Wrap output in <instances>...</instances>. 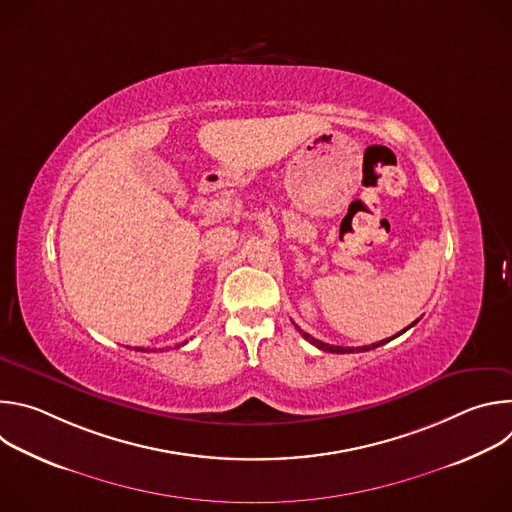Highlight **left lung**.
I'll return each mask as SVG.
<instances>
[{
	"label": "left lung",
	"instance_id": "8db88e82",
	"mask_svg": "<svg viewBox=\"0 0 512 512\" xmlns=\"http://www.w3.org/2000/svg\"><path fill=\"white\" fill-rule=\"evenodd\" d=\"M417 322H419V320H415L411 326H415ZM294 326H296V324H294ZM411 326H407L405 330H409ZM296 328H298V332H300V334H302V336H304V338H306L310 344H314L316 348H320V350H326V352H336V354H348V352H367V350H373V348H377V346H383V344L391 342L393 338H397L399 334H403V332H405V330H403V332L395 334L393 338H385V340H381V342H375V344H369V346H356V348H354V346H334V344H326V342H322V340H318V338L310 336L308 332H304L300 326H296Z\"/></svg>",
	"mask_w": 512,
	"mask_h": 512
}]
</instances>
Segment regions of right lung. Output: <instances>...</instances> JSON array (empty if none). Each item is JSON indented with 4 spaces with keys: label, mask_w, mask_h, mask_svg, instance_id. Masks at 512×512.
<instances>
[{
    "label": "right lung",
    "mask_w": 512,
    "mask_h": 512,
    "mask_svg": "<svg viewBox=\"0 0 512 512\" xmlns=\"http://www.w3.org/2000/svg\"><path fill=\"white\" fill-rule=\"evenodd\" d=\"M184 344H186V342H184ZM178 346H180V344H178ZM135 350H141V352H150V350H143V348H135ZM152 352H154V350H152Z\"/></svg>",
    "instance_id": "add662e5"
}]
</instances>
